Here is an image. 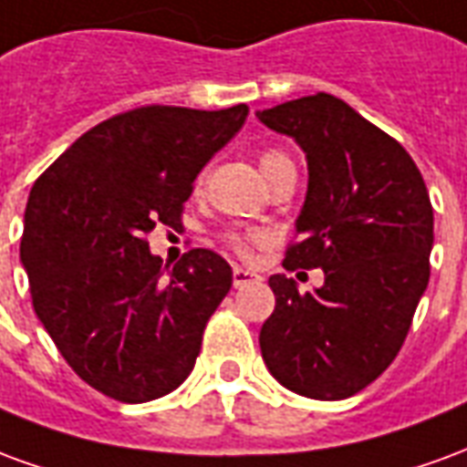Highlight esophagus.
<instances>
[{"label": "esophagus", "mask_w": 467, "mask_h": 467, "mask_svg": "<svg viewBox=\"0 0 467 467\" xmlns=\"http://www.w3.org/2000/svg\"><path fill=\"white\" fill-rule=\"evenodd\" d=\"M257 280H263V277L257 273H253V270H244V267H234L233 270L234 287H244V285L257 283Z\"/></svg>", "instance_id": "1"}]
</instances>
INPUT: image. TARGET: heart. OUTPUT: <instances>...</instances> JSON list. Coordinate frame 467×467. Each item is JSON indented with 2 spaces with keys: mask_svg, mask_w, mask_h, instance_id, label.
Returning <instances> with one entry per match:
<instances>
[{
  "mask_svg": "<svg viewBox=\"0 0 467 467\" xmlns=\"http://www.w3.org/2000/svg\"><path fill=\"white\" fill-rule=\"evenodd\" d=\"M285 164H293L290 162V157L285 152H280V150H267V152L260 154V170H263V174L270 180L280 167H285ZM265 234L260 233V230H234V233H227V243L233 244L234 250H240V253H247L253 244L263 243Z\"/></svg>",
  "mask_w": 467,
  "mask_h": 467,
  "instance_id": "b5f03b06",
  "label": "heart"
}]
</instances>
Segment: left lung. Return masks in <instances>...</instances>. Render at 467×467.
<instances>
[{
	"label": "left lung",
	"instance_id": "obj_1",
	"mask_svg": "<svg viewBox=\"0 0 467 467\" xmlns=\"http://www.w3.org/2000/svg\"><path fill=\"white\" fill-rule=\"evenodd\" d=\"M307 160V194L285 267H320L325 285L300 295L273 275L275 313L260 330L267 370L287 390L343 400L400 352L431 277L432 207L412 157L333 95L257 112Z\"/></svg>",
	"mask_w": 467,
	"mask_h": 467
}]
</instances>
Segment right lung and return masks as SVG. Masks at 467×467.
<instances>
[{"mask_svg": "<svg viewBox=\"0 0 467 467\" xmlns=\"http://www.w3.org/2000/svg\"><path fill=\"white\" fill-rule=\"evenodd\" d=\"M247 112H124L82 134L29 192L19 257L35 313L69 368L107 398L154 400L192 372L233 267L213 250L162 267L144 237L180 220L197 174Z\"/></svg>", "mask_w": 467, "mask_h": 467, "instance_id": "right-lung-1", "label": "right lung"}]
</instances>
